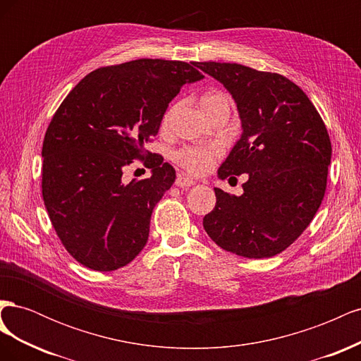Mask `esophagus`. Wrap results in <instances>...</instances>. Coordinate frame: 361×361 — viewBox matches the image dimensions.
Here are the masks:
<instances>
[{"label": "esophagus", "instance_id": "34e87169", "mask_svg": "<svg viewBox=\"0 0 361 361\" xmlns=\"http://www.w3.org/2000/svg\"><path fill=\"white\" fill-rule=\"evenodd\" d=\"M174 183H176L178 187H180V188H185V187H191V185H194L195 182L191 178H187V176H183V174H179L176 182H174Z\"/></svg>", "mask_w": 361, "mask_h": 361}]
</instances>
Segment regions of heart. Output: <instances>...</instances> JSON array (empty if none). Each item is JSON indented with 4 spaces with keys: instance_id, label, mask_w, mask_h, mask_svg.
Returning <instances> with one entry per match:
<instances>
[{
    "instance_id": "1",
    "label": "heart",
    "mask_w": 361,
    "mask_h": 361,
    "mask_svg": "<svg viewBox=\"0 0 361 361\" xmlns=\"http://www.w3.org/2000/svg\"><path fill=\"white\" fill-rule=\"evenodd\" d=\"M218 108H224V110L231 113V108H232L231 96L223 93V92H209V93L202 96L200 110L203 114L215 111V110H218ZM173 113H174V106L169 108V111L164 114L162 122H161L162 129L169 128ZM176 161L187 171L199 174V173L209 170V167L212 166V161H214V154L207 149L187 147V149H182L180 152H178Z\"/></svg>"
}]
</instances>
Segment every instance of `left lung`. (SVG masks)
<instances>
[{"instance_id": "1", "label": "left lung", "mask_w": 361, "mask_h": 361, "mask_svg": "<svg viewBox=\"0 0 361 361\" xmlns=\"http://www.w3.org/2000/svg\"><path fill=\"white\" fill-rule=\"evenodd\" d=\"M232 94L243 134L218 178L248 174L244 192L214 188L216 204L203 227L226 251L250 259L281 253L319 209L331 143L314 105L286 76L236 63H194Z\"/></svg>"}]
</instances>
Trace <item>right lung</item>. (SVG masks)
Instances as JSON below:
<instances>
[{"label": "right lung", "instance_id": "right-lung-1", "mask_svg": "<svg viewBox=\"0 0 361 361\" xmlns=\"http://www.w3.org/2000/svg\"><path fill=\"white\" fill-rule=\"evenodd\" d=\"M194 66L140 59L96 69L54 114L42 147L43 202L81 265L114 271L145 248L152 211L176 179L145 146L182 85L204 78ZM135 157L152 159V176L125 184L123 170Z\"/></svg>", "mask_w": 361, "mask_h": 361}]
</instances>
